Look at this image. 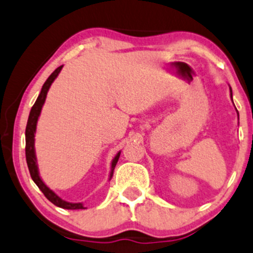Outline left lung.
I'll use <instances>...</instances> for the list:
<instances>
[{"label":"left lung","mask_w":253,"mask_h":253,"mask_svg":"<svg viewBox=\"0 0 253 253\" xmlns=\"http://www.w3.org/2000/svg\"><path fill=\"white\" fill-rule=\"evenodd\" d=\"M230 91H232V89H230Z\"/></svg>","instance_id":"left-lung-1"}]
</instances>
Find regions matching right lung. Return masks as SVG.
Returning <instances> with one entry per match:
<instances>
[{
  "label": "right lung",
  "instance_id": "add662e5",
  "mask_svg": "<svg viewBox=\"0 0 253 253\" xmlns=\"http://www.w3.org/2000/svg\"><path fill=\"white\" fill-rule=\"evenodd\" d=\"M61 69H62V66H59L58 69H56L55 71H54L49 76V77H48V80L45 81L44 84H43L42 90H41V93L39 95V97H37L36 102H35V105L32 106L31 111H30V116H29L28 124H26V130H25V137H26L25 154H26V163H28L30 175H31L32 180H34L35 183L37 184V187H39L41 191H42L43 194H44V197L47 198L49 202L53 203L54 205L59 206V208L67 209V210H76V209H84L82 204L81 203H76V204L67 203V202H65V200L60 199V198H59L55 193L51 191V189L48 188V187L43 183V181L41 180V177L39 175V170H37L36 157H35V147H34V143H35L34 137H35V131H36L37 119H39L41 110H42V106L45 101V96H47L48 90H49V86L51 85V83H53V81L56 78V76L59 75V72L61 71ZM119 156H121V152H119V153L115 157V159H113L112 168H111L110 177H112L113 176V171H115L116 164H117V162H118Z\"/></svg>",
  "mask_w": 253,
  "mask_h": 253
}]
</instances>
